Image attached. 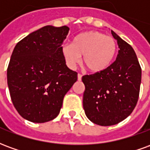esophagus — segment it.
<instances>
[{"instance_id":"1","label":"esophagus","mask_w":150,"mask_h":150,"mask_svg":"<svg viewBox=\"0 0 150 150\" xmlns=\"http://www.w3.org/2000/svg\"><path fill=\"white\" fill-rule=\"evenodd\" d=\"M82 79V75H80V74H78V80L79 81H80Z\"/></svg>"}]
</instances>
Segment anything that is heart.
<instances>
[{
	"label": "heart",
	"instance_id": "b5f03b06",
	"mask_svg": "<svg viewBox=\"0 0 150 150\" xmlns=\"http://www.w3.org/2000/svg\"><path fill=\"white\" fill-rule=\"evenodd\" d=\"M117 52L116 40L98 31H85L75 35L71 45L62 48L67 65L74 67L82 57V64L91 73H100L107 70Z\"/></svg>",
	"mask_w": 150,
	"mask_h": 150
}]
</instances>
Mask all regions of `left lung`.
<instances>
[{"mask_svg":"<svg viewBox=\"0 0 150 150\" xmlns=\"http://www.w3.org/2000/svg\"><path fill=\"white\" fill-rule=\"evenodd\" d=\"M111 33L120 49L116 61L104 71L82 77L85 114L101 126L116 125L132 113L142 82V69L134 50L114 31Z\"/></svg>","mask_w":150,"mask_h":150,"instance_id":"8db88e82","label":"left lung"}]
</instances>
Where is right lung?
I'll use <instances>...</instances> for the list:
<instances>
[{"instance_id": "add662e5", "label": "right lung", "mask_w": 150, "mask_h": 150, "mask_svg": "<svg viewBox=\"0 0 150 150\" xmlns=\"http://www.w3.org/2000/svg\"><path fill=\"white\" fill-rule=\"evenodd\" d=\"M66 25H46L16 45L7 69L13 104L24 119L34 123L52 120L59 114L64 96L77 81V72L66 64L62 43Z\"/></svg>"}]
</instances>
